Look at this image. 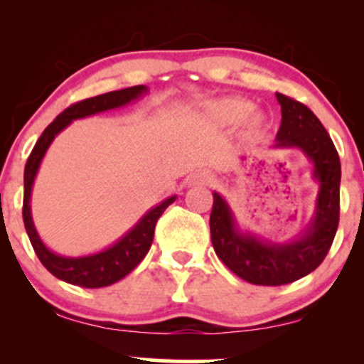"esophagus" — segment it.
I'll return each mask as SVG.
<instances>
[{
	"instance_id": "esophagus-1",
	"label": "esophagus",
	"mask_w": 364,
	"mask_h": 364,
	"mask_svg": "<svg viewBox=\"0 0 364 364\" xmlns=\"http://www.w3.org/2000/svg\"><path fill=\"white\" fill-rule=\"evenodd\" d=\"M212 181H214V178L205 171H198V173H193L190 176V185H208Z\"/></svg>"
}]
</instances>
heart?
Returning <instances> with one entry per match:
<instances>
[{"mask_svg":"<svg viewBox=\"0 0 364 364\" xmlns=\"http://www.w3.org/2000/svg\"><path fill=\"white\" fill-rule=\"evenodd\" d=\"M208 111H210L212 118L219 121V123L235 124L237 121L243 119L245 116L252 111V104L248 101H243V99H235V97L220 99V101L212 102L210 107H208ZM257 121H258L257 116H253L252 123H257Z\"/></svg>","mask_w":364,"mask_h":364,"instance_id":"obj_1","label":"heart"}]
</instances>
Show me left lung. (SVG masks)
Here are the masks:
<instances>
[{
    "label": "left lung",
    "mask_w": 364,
    "mask_h": 364,
    "mask_svg": "<svg viewBox=\"0 0 364 364\" xmlns=\"http://www.w3.org/2000/svg\"><path fill=\"white\" fill-rule=\"evenodd\" d=\"M275 97L282 111L275 147L303 150L320 188L306 232L289 243H269L241 232L228 202L214 193L210 236L217 257L237 277L257 286H282L313 272L327 257L339 225L341 161L336 145L310 107L284 94Z\"/></svg>",
    "instance_id": "8db88e82"
}]
</instances>
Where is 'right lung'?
Listing matches in <instances>:
<instances>
[{"label":"right lung","mask_w":364,"mask_h":364,"mask_svg":"<svg viewBox=\"0 0 364 364\" xmlns=\"http://www.w3.org/2000/svg\"><path fill=\"white\" fill-rule=\"evenodd\" d=\"M144 94H147V87L135 85L123 90L107 92V94L95 95V97L72 104V106L66 107L61 114H58L56 119L44 129L43 135L39 136L34 149H32L31 156L27 159V164H25L22 208L25 231H27L28 240H31L32 248H34L37 258H39L46 269H48L54 277L61 279V281L68 284H73V286L89 287V289L106 287L121 281L124 275L132 272V270L144 260L145 255L149 253L150 245H152L154 240V229H156L157 219L164 214L166 208L176 200V196H169L164 202L159 203L157 207L150 208L147 214L136 223V225H133L127 235L121 237V240H118V243L109 246V248L104 250V252L77 258L61 257V255L53 253L51 250L41 241V237L36 231L34 220H32L31 193L36 174L37 171H39L41 161H43L46 150L49 149L54 136H56L61 129L68 127L73 119L87 118V116L97 114V112L127 106V104L141 97Z\"/></svg>","instance_id":"1"}]
</instances>
